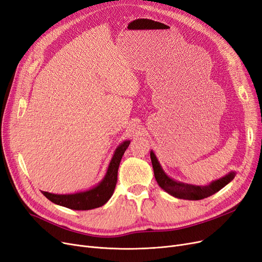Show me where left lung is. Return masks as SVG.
I'll use <instances>...</instances> for the list:
<instances>
[{
  "label": "left lung",
  "mask_w": 262,
  "mask_h": 262,
  "mask_svg": "<svg viewBox=\"0 0 262 262\" xmlns=\"http://www.w3.org/2000/svg\"><path fill=\"white\" fill-rule=\"evenodd\" d=\"M150 158L153 166L154 171V177L158 182V185L170 195L183 199V200H192V201H198L208 198L212 194H215L216 192L221 190L224 187H226L228 183L233 180L235 177V172L231 171L225 177L220 179H217L215 181H211L207 186H194V185H188V183H183L180 181H176L168 177L165 171L163 170L162 166L154 154L153 151L150 152Z\"/></svg>",
  "instance_id": "8db88e82"
}]
</instances>
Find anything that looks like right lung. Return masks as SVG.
Listing matches in <instances>:
<instances>
[{"instance_id": "obj_1", "label": "right lung", "mask_w": 262, "mask_h": 262, "mask_svg": "<svg viewBox=\"0 0 262 262\" xmlns=\"http://www.w3.org/2000/svg\"><path fill=\"white\" fill-rule=\"evenodd\" d=\"M129 143V140L123 141L116 148L104 178L96 187L87 191L73 193V194H53V193L45 191H42V193L55 204L75 210H89L104 205L113 194L116 181H118L120 163Z\"/></svg>"}]
</instances>
